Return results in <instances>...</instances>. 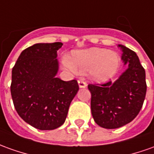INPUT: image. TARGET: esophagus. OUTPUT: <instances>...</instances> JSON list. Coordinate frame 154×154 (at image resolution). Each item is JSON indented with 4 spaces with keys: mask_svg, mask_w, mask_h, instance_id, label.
Wrapping results in <instances>:
<instances>
[{
    "mask_svg": "<svg viewBox=\"0 0 154 154\" xmlns=\"http://www.w3.org/2000/svg\"><path fill=\"white\" fill-rule=\"evenodd\" d=\"M78 84H79V88H85L87 86V83L84 80H81V79L78 80Z\"/></svg>",
    "mask_w": 154,
    "mask_h": 154,
    "instance_id": "obj_1",
    "label": "esophagus"
}]
</instances>
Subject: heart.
Segmentation results:
<instances>
[{
  "label": "heart",
  "instance_id": "1",
  "mask_svg": "<svg viewBox=\"0 0 154 154\" xmlns=\"http://www.w3.org/2000/svg\"><path fill=\"white\" fill-rule=\"evenodd\" d=\"M63 63L69 69L79 74L90 72L91 77L94 80L104 82L113 78L117 73L121 59L115 52L92 48L72 52L70 59H65Z\"/></svg>",
  "mask_w": 154,
  "mask_h": 154
}]
</instances>
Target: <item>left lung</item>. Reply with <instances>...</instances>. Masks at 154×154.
Segmentation results:
<instances>
[{
  "mask_svg": "<svg viewBox=\"0 0 154 154\" xmlns=\"http://www.w3.org/2000/svg\"><path fill=\"white\" fill-rule=\"evenodd\" d=\"M119 47L128 69L114 82L88 85L92 116L97 125L106 129L131 122L139 113L147 91L145 69L137 54L123 45Z\"/></svg>",
  "mask_w": 154,
  "mask_h": 154,
  "instance_id": "8db88e82",
  "label": "left lung"
}]
</instances>
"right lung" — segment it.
Masks as SVG:
<instances>
[{"label":"right lung","mask_w":154,"mask_h":154,"mask_svg":"<svg viewBox=\"0 0 154 154\" xmlns=\"http://www.w3.org/2000/svg\"><path fill=\"white\" fill-rule=\"evenodd\" d=\"M63 43H37L22 51L12 68L11 94L15 109L26 123L39 130H54L66 119L79 91L76 79L56 78L57 52Z\"/></svg>","instance_id":"1"}]
</instances>
